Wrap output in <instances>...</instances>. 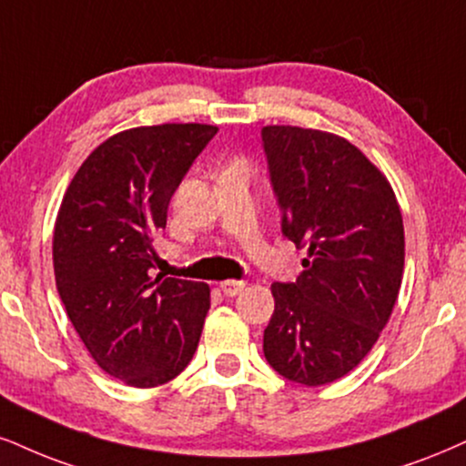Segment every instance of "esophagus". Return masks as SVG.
Returning <instances> with one entry per match:
<instances>
[{"label": "esophagus", "mask_w": 466, "mask_h": 466, "mask_svg": "<svg viewBox=\"0 0 466 466\" xmlns=\"http://www.w3.org/2000/svg\"><path fill=\"white\" fill-rule=\"evenodd\" d=\"M244 287H246L244 280H233V279L222 280V283H220V289L224 291V296H238V294H242Z\"/></svg>", "instance_id": "34e87169"}]
</instances>
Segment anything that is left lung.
I'll list each match as a JSON object with an SVG mask.
<instances>
[{"instance_id": "1", "label": "left lung", "mask_w": 466, "mask_h": 466, "mask_svg": "<svg viewBox=\"0 0 466 466\" xmlns=\"http://www.w3.org/2000/svg\"><path fill=\"white\" fill-rule=\"evenodd\" d=\"M280 231L307 248L296 283H272L263 354L287 380L319 387L352 371L387 326L404 274V222L391 186L348 140L261 129Z\"/></svg>"}]
</instances>
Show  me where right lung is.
<instances>
[{"label": "right lung", "mask_w": 466, "mask_h": 466, "mask_svg": "<svg viewBox=\"0 0 466 466\" xmlns=\"http://www.w3.org/2000/svg\"><path fill=\"white\" fill-rule=\"evenodd\" d=\"M216 134L198 123L120 131L86 157L57 211V294L96 365L131 387L170 382L197 352L209 287L153 279V242Z\"/></svg>", "instance_id": "right-lung-1"}]
</instances>
